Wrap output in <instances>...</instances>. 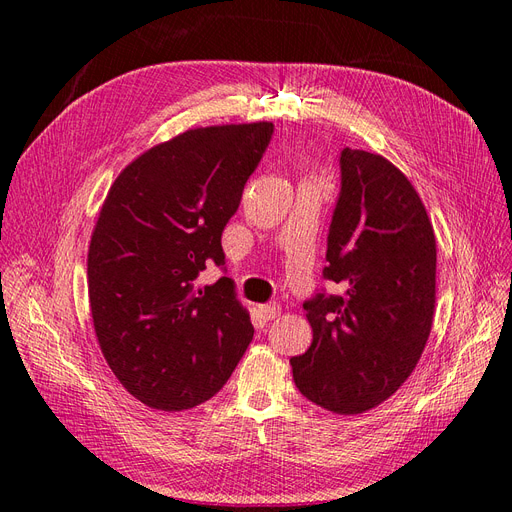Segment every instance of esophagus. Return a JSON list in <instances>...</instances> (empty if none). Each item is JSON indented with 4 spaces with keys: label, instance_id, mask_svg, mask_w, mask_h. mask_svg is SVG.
<instances>
[{
    "label": "esophagus",
    "instance_id": "esophagus-1",
    "mask_svg": "<svg viewBox=\"0 0 512 512\" xmlns=\"http://www.w3.org/2000/svg\"><path fill=\"white\" fill-rule=\"evenodd\" d=\"M280 312H282V309H280V305H277V303H267V305H260V314L265 316L267 320H273V318H277V316H280Z\"/></svg>",
    "mask_w": 512,
    "mask_h": 512
}]
</instances>
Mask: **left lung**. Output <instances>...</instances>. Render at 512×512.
Here are the masks:
<instances>
[{
  "label": "left lung",
  "instance_id": "8db88e82",
  "mask_svg": "<svg viewBox=\"0 0 512 512\" xmlns=\"http://www.w3.org/2000/svg\"><path fill=\"white\" fill-rule=\"evenodd\" d=\"M342 185L318 290L303 303L314 339L290 359L297 389L316 406L361 414L408 380L436 307V237L412 183L376 153L342 149Z\"/></svg>",
  "mask_w": 512,
  "mask_h": 512
}]
</instances>
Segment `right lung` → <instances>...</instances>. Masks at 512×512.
<instances>
[{"label": "right lung", "instance_id": "1", "mask_svg": "<svg viewBox=\"0 0 512 512\" xmlns=\"http://www.w3.org/2000/svg\"><path fill=\"white\" fill-rule=\"evenodd\" d=\"M273 123L188 130L145 151L111 185L87 254L91 318L108 367L149 408L177 412L218 393L254 337L222 275V232ZM226 271V269H224Z\"/></svg>", "mask_w": 512, "mask_h": 512}]
</instances>
